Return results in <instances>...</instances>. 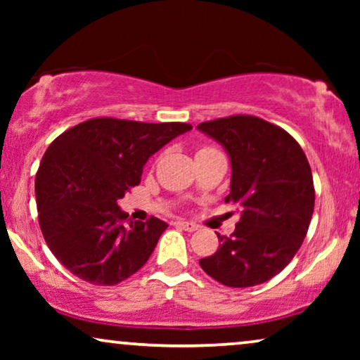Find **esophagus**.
<instances>
[{
    "label": "esophagus",
    "instance_id": "esophagus-1",
    "mask_svg": "<svg viewBox=\"0 0 360 360\" xmlns=\"http://www.w3.org/2000/svg\"><path fill=\"white\" fill-rule=\"evenodd\" d=\"M175 226L176 228L188 231V233H193V231L198 229V226H196L195 223H190V221H175Z\"/></svg>",
    "mask_w": 360,
    "mask_h": 360
}]
</instances>
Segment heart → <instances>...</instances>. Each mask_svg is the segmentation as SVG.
<instances>
[{
	"label": "heart",
	"instance_id": "b5f03b06",
	"mask_svg": "<svg viewBox=\"0 0 360 360\" xmlns=\"http://www.w3.org/2000/svg\"><path fill=\"white\" fill-rule=\"evenodd\" d=\"M208 149H213V147H201V149H200L198 152H201V150H208Z\"/></svg>",
	"mask_w": 360,
	"mask_h": 360
}]
</instances>
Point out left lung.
Returning <instances> with one entry per match:
<instances>
[{"label": "left lung", "instance_id": "obj_1", "mask_svg": "<svg viewBox=\"0 0 360 360\" xmlns=\"http://www.w3.org/2000/svg\"><path fill=\"white\" fill-rule=\"evenodd\" d=\"M231 159V193L239 223L219 236V249L201 269L226 287L264 283L287 267L308 233L314 210L313 175L297 141L257 116L234 115L198 124Z\"/></svg>", "mask_w": 360, "mask_h": 360}]
</instances>
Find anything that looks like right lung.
Masks as SVG:
<instances>
[{
    "mask_svg": "<svg viewBox=\"0 0 360 360\" xmlns=\"http://www.w3.org/2000/svg\"><path fill=\"white\" fill-rule=\"evenodd\" d=\"M190 129L186 122L93 117L49 146L36 203L44 239L63 267L93 285H116L147 262L169 224L155 216L127 219L117 200L141 184L150 155Z\"/></svg>",
    "mask_w": 360,
    "mask_h": 360,
    "instance_id": "add662e5",
    "label": "right lung"
}]
</instances>
